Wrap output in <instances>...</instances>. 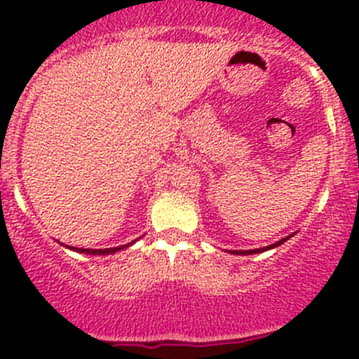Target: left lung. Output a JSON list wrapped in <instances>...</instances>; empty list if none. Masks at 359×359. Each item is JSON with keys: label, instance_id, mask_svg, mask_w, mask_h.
Returning <instances> with one entry per match:
<instances>
[{"label": "left lung", "instance_id": "left-lung-1", "mask_svg": "<svg viewBox=\"0 0 359 359\" xmlns=\"http://www.w3.org/2000/svg\"><path fill=\"white\" fill-rule=\"evenodd\" d=\"M288 238L290 236H287V238H283V240H280V241H277V243H273V245H270V246H265V248H258V250H246V251H231V253H236V255H253V253H262V251H266V250H270V248H275V246H280L282 245V243H285Z\"/></svg>", "mask_w": 359, "mask_h": 359}]
</instances>
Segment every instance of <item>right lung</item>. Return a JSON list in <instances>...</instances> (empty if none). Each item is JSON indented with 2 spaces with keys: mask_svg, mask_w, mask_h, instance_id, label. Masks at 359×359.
<instances>
[{
  "mask_svg": "<svg viewBox=\"0 0 359 359\" xmlns=\"http://www.w3.org/2000/svg\"><path fill=\"white\" fill-rule=\"evenodd\" d=\"M126 246L130 245H125V246H116V248H106V250H88V248H74L76 251H79V253H88V255H109V253H116V251L126 248Z\"/></svg>",
  "mask_w": 359,
  "mask_h": 359,
  "instance_id": "1",
  "label": "right lung"
}]
</instances>
